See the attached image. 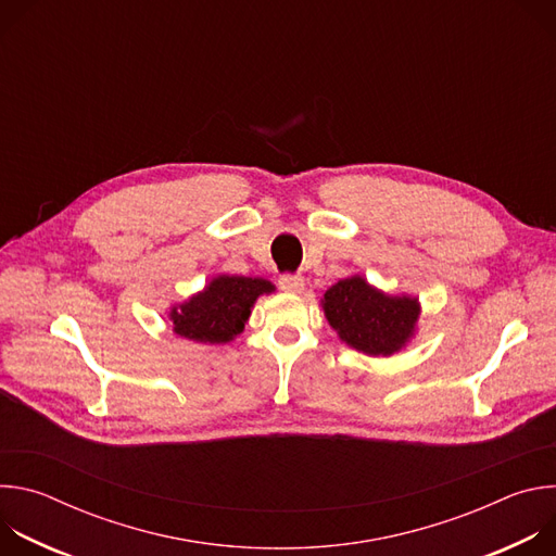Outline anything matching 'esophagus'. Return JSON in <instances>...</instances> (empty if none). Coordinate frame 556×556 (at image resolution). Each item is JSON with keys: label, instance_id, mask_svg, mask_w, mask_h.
Here are the masks:
<instances>
[{"label": "esophagus", "instance_id": "obj_1", "mask_svg": "<svg viewBox=\"0 0 556 556\" xmlns=\"http://www.w3.org/2000/svg\"><path fill=\"white\" fill-rule=\"evenodd\" d=\"M305 286V279L301 275H281L279 277V288L286 292H301Z\"/></svg>", "mask_w": 556, "mask_h": 556}]
</instances>
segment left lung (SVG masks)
I'll use <instances>...</instances> for the list:
<instances>
[{
  "instance_id": "left-lung-1",
  "label": "left lung",
  "mask_w": 556,
  "mask_h": 556,
  "mask_svg": "<svg viewBox=\"0 0 556 556\" xmlns=\"http://www.w3.org/2000/svg\"><path fill=\"white\" fill-rule=\"evenodd\" d=\"M326 319L339 339L367 356H393L418 332L420 299L389 294L363 275L339 279L321 299Z\"/></svg>"
}]
</instances>
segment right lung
<instances>
[{
  "label": "right lung",
  "instance_id": "add662e5",
  "mask_svg": "<svg viewBox=\"0 0 556 556\" xmlns=\"http://www.w3.org/2000/svg\"><path fill=\"white\" fill-rule=\"evenodd\" d=\"M275 290V283L264 277L215 275L200 292L169 307V328L182 341L202 345L230 343L244 332L255 301Z\"/></svg>",
  "mask_w": 556,
  "mask_h": 556
}]
</instances>
